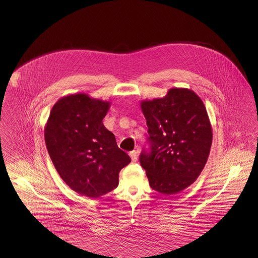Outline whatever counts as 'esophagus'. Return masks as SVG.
Masks as SVG:
<instances>
[{
  "mask_svg": "<svg viewBox=\"0 0 258 258\" xmlns=\"http://www.w3.org/2000/svg\"><path fill=\"white\" fill-rule=\"evenodd\" d=\"M137 156H138V155H137V152H136V151H133V152L130 153V157L132 158L133 161H136V160H137Z\"/></svg>",
  "mask_w": 258,
  "mask_h": 258,
  "instance_id": "obj_1",
  "label": "esophagus"
}]
</instances>
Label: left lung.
<instances>
[{
	"mask_svg": "<svg viewBox=\"0 0 258 258\" xmlns=\"http://www.w3.org/2000/svg\"><path fill=\"white\" fill-rule=\"evenodd\" d=\"M150 151L140 155L151 187L176 195L195 183L208 160L213 132L206 107L185 88L170 89L166 96L142 100Z\"/></svg>",
	"mask_w": 258,
	"mask_h": 258,
	"instance_id": "obj_1",
	"label": "left lung"
}]
</instances>
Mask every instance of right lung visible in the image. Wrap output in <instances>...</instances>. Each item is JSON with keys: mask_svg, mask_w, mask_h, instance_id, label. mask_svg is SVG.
Listing matches in <instances>:
<instances>
[{"mask_svg": "<svg viewBox=\"0 0 258 258\" xmlns=\"http://www.w3.org/2000/svg\"><path fill=\"white\" fill-rule=\"evenodd\" d=\"M109 101L74 94L60 98L44 128L51 160L63 182L79 195L97 198L119 184L131 158L119 149L102 120Z\"/></svg>", "mask_w": 258, "mask_h": 258, "instance_id": "right-lung-1", "label": "right lung"}]
</instances>
